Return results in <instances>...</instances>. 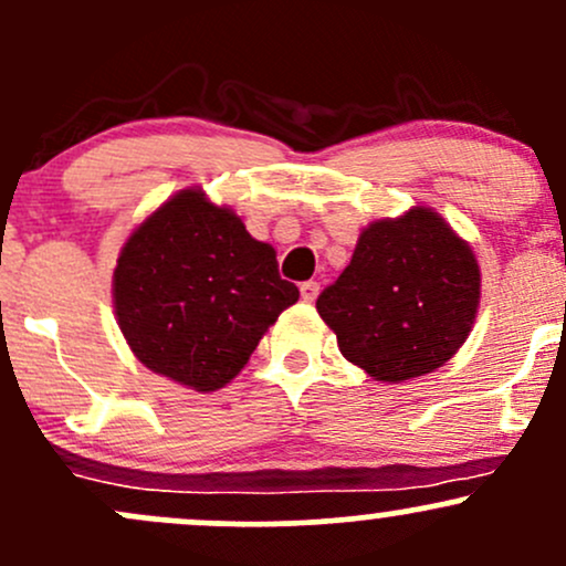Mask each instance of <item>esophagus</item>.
I'll return each instance as SVG.
<instances>
[{
	"label": "esophagus",
	"mask_w": 566,
	"mask_h": 566,
	"mask_svg": "<svg viewBox=\"0 0 566 566\" xmlns=\"http://www.w3.org/2000/svg\"><path fill=\"white\" fill-rule=\"evenodd\" d=\"M317 293H319V284L317 282H303L301 284V298L306 301V303H312L314 298H317Z\"/></svg>",
	"instance_id": "esophagus-1"
}]
</instances>
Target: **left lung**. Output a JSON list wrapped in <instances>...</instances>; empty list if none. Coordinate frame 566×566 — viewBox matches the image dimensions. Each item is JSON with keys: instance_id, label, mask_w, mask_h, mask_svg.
<instances>
[{"instance_id": "left-lung-1", "label": "left lung", "mask_w": 566, "mask_h": 566, "mask_svg": "<svg viewBox=\"0 0 566 566\" xmlns=\"http://www.w3.org/2000/svg\"><path fill=\"white\" fill-rule=\"evenodd\" d=\"M480 303L472 249L431 208L363 230L317 312L338 349L379 382L423 377L467 342Z\"/></svg>"}]
</instances>
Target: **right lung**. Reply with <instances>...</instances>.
<instances>
[{
	"mask_svg": "<svg viewBox=\"0 0 566 566\" xmlns=\"http://www.w3.org/2000/svg\"><path fill=\"white\" fill-rule=\"evenodd\" d=\"M113 301L143 366L206 392L247 366L298 287L279 276L273 247L254 241L230 208L184 189L124 243Z\"/></svg>",
	"mask_w": 566,
	"mask_h": 566,
	"instance_id": "obj_1",
	"label": "right lung"
}]
</instances>
